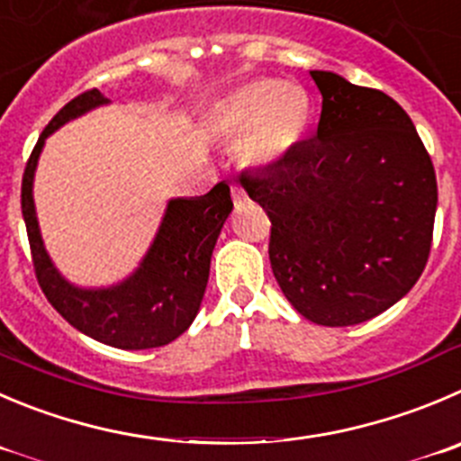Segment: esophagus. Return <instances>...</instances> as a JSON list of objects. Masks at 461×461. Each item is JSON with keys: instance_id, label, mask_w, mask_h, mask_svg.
I'll use <instances>...</instances> for the list:
<instances>
[{"instance_id": "34e87169", "label": "esophagus", "mask_w": 461, "mask_h": 461, "mask_svg": "<svg viewBox=\"0 0 461 461\" xmlns=\"http://www.w3.org/2000/svg\"><path fill=\"white\" fill-rule=\"evenodd\" d=\"M230 194H233V203L235 205H244L249 201L247 190H244L242 185H233V187H230Z\"/></svg>"}]
</instances>
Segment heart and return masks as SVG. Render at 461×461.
<instances>
[{"label":"heart","mask_w":461,"mask_h":461,"mask_svg":"<svg viewBox=\"0 0 461 461\" xmlns=\"http://www.w3.org/2000/svg\"><path fill=\"white\" fill-rule=\"evenodd\" d=\"M308 95L299 86L276 78H258L238 87L210 111L217 133H242V153L256 165L280 162L308 126Z\"/></svg>","instance_id":"heart-1"}]
</instances>
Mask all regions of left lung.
Segmentation results:
<instances>
[{
  "label": "left lung",
  "mask_w": 461,
  "mask_h": 461,
  "mask_svg": "<svg viewBox=\"0 0 461 461\" xmlns=\"http://www.w3.org/2000/svg\"><path fill=\"white\" fill-rule=\"evenodd\" d=\"M310 77L321 92L314 138L240 183L269 217L271 271L296 312L355 326L392 308L423 274L437 176L392 96L332 72Z\"/></svg>",
  "instance_id": "obj_1"
}]
</instances>
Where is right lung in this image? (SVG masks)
I'll list each match as a JSON object with an SVG mask.
<instances>
[{"mask_svg":"<svg viewBox=\"0 0 461 461\" xmlns=\"http://www.w3.org/2000/svg\"><path fill=\"white\" fill-rule=\"evenodd\" d=\"M102 92H81L45 126L22 176V217L29 235L38 285L56 312L77 330L124 350L156 348L176 339L194 321L210 274V256L233 210L230 187L217 183L199 199L169 201L153 247L140 269L111 289H78L65 283L50 262L33 208V172L45 138L60 124L106 104Z\"/></svg>","mask_w":461,"mask_h":461,"instance_id":"right-lung-1","label":"right lung"}]
</instances>
